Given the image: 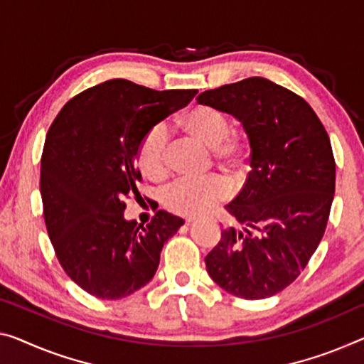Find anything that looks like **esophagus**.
I'll use <instances>...</instances> for the list:
<instances>
[{"instance_id":"esophagus-1","label":"esophagus","mask_w":364,"mask_h":364,"mask_svg":"<svg viewBox=\"0 0 364 364\" xmlns=\"http://www.w3.org/2000/svg\"><path fill=\"white\" fill-rule=\"evenodd\" d=\"M193 223H195L193 220H187V225H193Z\"/></svg>"}]
</instances>
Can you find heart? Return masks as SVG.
<instances>
[{
	"instance_id": "b5f03b06",
	"label": "heart",
	"mask_w": 364,
	"mask_h": 364,
	"mask_svg": "<svg viewBox=\"0 0 364 364\" xmlns=\"http://www.w3.org/2000/svg\"><path fill=\"white\" fill-rule=\"evenodd\" d=\"M181 125L190 136L213 149V158L221 169L234 177L244 174L249 146L240 136L229 135L231 124L223 112L201 105L183 115ZM164 149L166 128L156 125L141 138L135 154L138 171L144 177L156 181L164 176ZM226 197L228 186L220 178H206L201 182L177 181L164 190L163 205L171 213L195 218L206 213Z\"/></svg>"
}]
</instances>
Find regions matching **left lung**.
Wrapping results in <instances>:
<instances>
[{"label": "left lung", "mask_w": 364, "mask_h": 364, "mask_svg": "<svg viewBox=\"0 0 364 364\" xmlns=\"http://www.w3.org/2000/svg\"><path fill=\"white\" fill-rule=\"evenodd\" d=\"M197 102L232 115L250 144V172L226 205V228L205 257L225 291L265 299L291 284L326 232L335 193L331 139L298 94L265 77L201 92Z\"/></svg>", "instance_id": "1"}]
</instances>
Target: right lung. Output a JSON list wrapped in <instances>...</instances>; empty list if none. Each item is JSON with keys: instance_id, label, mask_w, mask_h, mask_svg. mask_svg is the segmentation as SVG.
<instances>
[{"instance_id": "1", "label": "right lung", "mask_w": 364, "mask_h": 364, "mask_svg": "<svg viewBox=\"0 0 364 364\" xmlns=\"http://www.w3.org/2000/svg\"><path fill=\"white\" fill-rule=\"evenodd\" d=\"M197 89H154L110 80L65 104L47 133L41 195L50 240L73 282L100 299H122L151 282L161 250L183 220L159 210L146 226L125 220L138 192V144Z\"/></svg>"}]
</instances>
